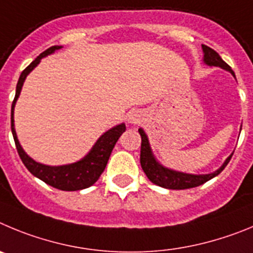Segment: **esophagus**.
<instances>
[{"label": "esophagus", "instance_id": "1", "mask_svg": "<svg viewBox=\"0 0 253 253\" xmlns=\"http://www.w3.org/2000/svg\"><path fill=\"white\" fill-rule=\"evenodd\" d=\"M127 121L129 122V124H140L141 122V115L138 112H136V111H133V112H129L128 116H127Z\"/></svg>", "mask_w": 253, "mask_h": 253}]
</instances>
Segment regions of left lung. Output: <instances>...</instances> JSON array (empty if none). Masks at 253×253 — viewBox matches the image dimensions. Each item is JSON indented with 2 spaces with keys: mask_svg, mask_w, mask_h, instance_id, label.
<instances>
[{
  "mask_svg": "<svg viewBox=\"0 0 253 253\" xmlns=\"http://www.w3.org/2000/svg\"><path fill=\"white\" fill-rule=\"evenodd\" d=\"M203 47L204 58L203 61L209 67H219L222 69L227 70L234 77V72L231 69L226 61L223 60L219 56V54L215 51V50L211 49L207 45H202ZM138 132L141 135V155H140V163L141 168L145 171L146 176L149 177L150 181L159 186H163L166 189H174V190H181V189H190L195 188V186H199L202 184L207 183L208 180L213 179L214 176H217L218 174L222 172V170L227 166V164L231 160L232 155L231 154L228 158L226 159V161L223 163V165L220 166L219 169L215 170L214 172H211V174H204V175H195V174H186V172L181 171H175L172 169H168L165 166L161 165L156 159H155L154 154H152V150L150 147L149 138L147 135L145 133L142 128H138Z\"/></svg>",
  "mask_w": 253,
  "mask_h": 253,
  "instance_id": "obj_1",
  "label": "left lung"
}]
</instances>
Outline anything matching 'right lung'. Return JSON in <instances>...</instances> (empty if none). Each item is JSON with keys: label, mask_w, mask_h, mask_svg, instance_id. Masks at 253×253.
I'll return each instance as SVG.
<instances>
[{"label": "right lung", "mask_w": 253, "mask_h": 253, "mask_svg": "<svg viewBox=\"0 0 253 253\" xmlns=\"http://www.w3.org/2000/svg\"><path fill=\"white\" fill-rule=\"evenodd\" d=\"M63 46H51L46 49L44 53H42L35 60L31 63L20 76L17 85H16V94L15 99L12 102V107H11V131H12L13 140H15L16 149L19 152L20 159L22 160L24 165L26 166L27 170L34 175V176L39 177L40 180L46 183L47 185L54 186L60 190H65V192H76V190H82V189L89 188L90 185L98 180L102 172L106 169V165L108 163V159L111 156L113 147H115L116 142L118 141L120 136L126 131V125L121 124L117 126L112 127L107 132H104L103 135L97 140L94 143V146L92 147L89 152H88L83 159H81L77 163L68 164V165H60V166H50L44 165V164L36 163L34 159H31L24 149L20 145L19 140H17V135L15 131V124H13V110H15V104L17 98H19L20 93H21V88L24 85V82L26 77L29 76V73L40 63L44 56L53 54L56 50L61 49Z\"/></svg>", "instance_id": "1"}]
</instances>
